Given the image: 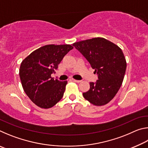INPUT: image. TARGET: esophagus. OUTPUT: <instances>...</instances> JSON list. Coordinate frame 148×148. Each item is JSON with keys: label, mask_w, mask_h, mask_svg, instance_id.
<instances>
[{"label": "esophagus", "mask_w": 148, "mask_h": 148, "mask_svg": "<svg viewBox=\"0 0 148 148\" xmlns=\"http://www.w3.org/2000/svg\"><path fill=\"white\" fill-rule=\"evenodd\" d=\"M72 81H73L74 82H76V83H80L82 81L81 80H77V79H72Z\"/></svg>", "instance_id": "obj_1"}]
</instances>
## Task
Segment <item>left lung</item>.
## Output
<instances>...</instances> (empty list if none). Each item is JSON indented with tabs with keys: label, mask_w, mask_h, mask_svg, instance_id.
Masks as SVG:
<instances>
[{
	"label": "left lung",
	"mask_w": 148,
	"mask_h": 148,
	"mask_svg": "<svg viewBox=\"0 0 148 148\" xmlns=\"http://www.w3.org/2000/svg\"><path fill=\"white\" fill-rule=\"evenodd\" d=\"M76 47L88 61L97 82H90V89L83 96L95 106L105 105L114 98L121 86L127 62L121 49L104 38H94L75 42Z\"/></svg>",
	"instance_id": "obj_1"
}]
</instances>
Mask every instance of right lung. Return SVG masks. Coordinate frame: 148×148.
Instances as JSON below:
<instances>
[{
	"mask_svg": "<svg viewBox=\"0 0 148 148\" xmlns=\"http://www.w3.org/2000/svg\"><path fill=\"white\" fill-rule=\"evenodd\" d=\"M73 49L69 44H50L37 49L21 63L19 77L22 87L32 102L42 108L55 106L63 97L66 81L51 76L65 55Z\"/></svg>",
	"mask_w": 148,
	"mask_h": 148,
	"instance_id": "right-lung-1",
	"label": "right lung"
}]
</instances>
